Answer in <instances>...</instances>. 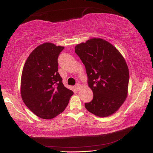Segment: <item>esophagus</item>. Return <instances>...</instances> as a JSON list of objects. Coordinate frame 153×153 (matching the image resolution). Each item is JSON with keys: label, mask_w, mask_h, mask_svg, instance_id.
<instances>
[{"label": "esophagus", "mask_w": 153, "mask_h": 153, "mask_svg": "<svg viewBox=\"0 0 153 153\" xmlns=\"http://www.w3.org/2000/svg\"><path fill=\"white\" fill-rule=\"evenodd\" d=\"M75 88H76V90H79V89L81 88V85H79V84H77L76 85H75Z\"/></svg>", "instance_id": "obj_1"}]
</instances>
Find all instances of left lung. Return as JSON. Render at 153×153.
<instances>
[{
	"mask_svg": "<svg viewBox=\"0 0 153 153\" xmlns=\"http://www.w3.org/2000/svg\"><path fill=\"white\" fill-rule=\"evenodd\" d=\"M75 52L85 65L92 100L85 103L89 112L106 117L116 112L126 98L129 71L116 48L102 39L77 45Z\"/></svg>",
	"mask_w": 153,
	"mask_h": 153,
	"instance_id": "obj_1",
	"label": "left lung"
}]
</instances>
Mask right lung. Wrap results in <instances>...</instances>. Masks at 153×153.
I'll return each instance as SVG.
<instances>
[{
	"label": "right lung",
	"mask_w": 153,
	"mask_h": 153,
	"mask_svg": "<svg viewBox=\"0 0 153 153\" xmlns=\"http://www.w3.org/2000/svg\"><path fill=\"white\" fill-rule=\"evenodd\" d=\"M64 48L45 43L27 58L21 76V97L36 116L51 119L65 109L73 95L58 73V57Z\"/></svg>",
	"instance_id": "add662e5"
}]
</instances>
